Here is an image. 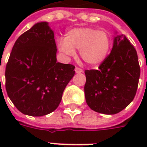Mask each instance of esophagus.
Returning a JSON list of instances; mask_svg holds the SVG:
<instances>
[{
  "label": "esophagus",
  "instance_id": "esophagus-1",
  "mask_svg": "<svg viewBox=\"0 0 147 147\" xmlns=\"http://www.w3.org/2000/svg\"><path fill=\"white\" fill-rule=\"evenodd\" d=\"M75 71H76V73H82V72L83 71V69H82V68H80V67H76Z\"/></svg>",
  "mask_w": 147,
  "mask_h": 147
}]
</instances>
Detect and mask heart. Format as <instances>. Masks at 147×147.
Here are the masks:
<instances>
[{"mask_svg":"<svg viewBox=\"0 0 147 147\" xmlns=\"http://www.w3.org/2000/svg\"><path fill=\"white\" fill-rule=\"evenodd\" d=\"M111 35L104 30L94 27H76L67 31L65 38L57 40L58 49L68 57L76 55L80 49L81 58L88 64L96 66L102 64L112 48Z\"/></svg>","mask_w":147,"mask_h":147,"instance_id":"obj_1","label":"heart"}]
</instances>
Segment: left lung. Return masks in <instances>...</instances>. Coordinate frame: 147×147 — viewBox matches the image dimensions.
<instances>
[{
	"mask_svg": "<svg viewBox=\"0 0 147 147\" xmlns=\"http://www.w3.org/2000/svg\"><path fill=\"white\" fill-rule=\"evenodd\" d=\"M84 92L92 110L113 115L132 102L137 91L140 66L136 49L125 35L115 37L112 51L98 69L85 71Z\"/></svg>",
	"mask_w": 147,
	"mask_h": 147,
	"instance_id": "obj_1",
	"label": "left lung"
}]
</instances>
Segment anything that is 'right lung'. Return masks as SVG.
<instances>
[{
    "label": "right lung",
    "instance_id": "right-lung-1",
    "mask_svg": "<svg viewBox=\"0 0 147 147\" xmlns=\"http://www.w3.org/2000/svg\"><path fill=\"white\" fill-rule=\"evenodd\" d=\"M57 50L46 22L34 25L15 42L5 68V88L22 113L42 117L60 105L75 66L57 62Z\"/></svg>",
    "mask_w": 147,
    "mask_h": 147
}]
</instances>
